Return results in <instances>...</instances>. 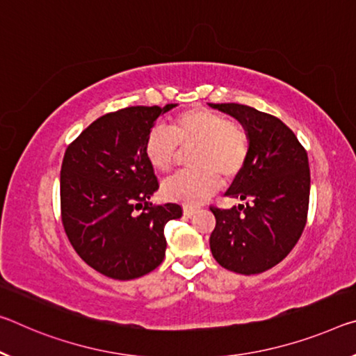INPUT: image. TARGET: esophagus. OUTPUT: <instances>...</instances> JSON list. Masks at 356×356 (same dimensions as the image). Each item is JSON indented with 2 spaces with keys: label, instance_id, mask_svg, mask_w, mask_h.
<instances>
[{
  "label": "esophagus",
  "instance_id": "obj_1",
  "mask_svg": "<svg viewBox=\"0 0 356 356\" xmlns=\"http://www.w3.org/2000/svg\"><path fill=\"white\" fill-rule=\"evenodd\" d=\"M195 213H196L195 207H188V206L184 207V216L185 217H191V216H195Z\"/></svg>",
  "mask_w": 356,
  "mask_h": 356
}]
</instances>
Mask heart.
<instances>
[{
  "label": "heart",
  "mask_w": 356,
  "mask_h": 356,
  "mask_svg": "<svg viewBox=\"0 0 356 356\" xmlns=\"http://www.w3.org/2000/svg\"><path fill=\"white\" fill-rule=\"evenodd\" d=\"M190 165L195 169L177 172L163 184L166 198L196 206L216 193L223 180L234 179L249 156L245 129L207 107H191L168 123L155 125L145 138L144 154L150 166L160 172L172 168L179 149L193 147Z\"/></svg>",
  "instance_id": "b5f03b06"
}]
</instances>
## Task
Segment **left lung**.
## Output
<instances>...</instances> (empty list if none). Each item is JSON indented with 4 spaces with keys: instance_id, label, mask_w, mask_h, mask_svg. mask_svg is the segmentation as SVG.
Masks as SVG:
<instances>
[{
    "instance_id": "obj_1",
    "label": "left lung",
    "mask_w": 356,
    "mask_h": 356,
    "mask_svg": "<svg viewBox=\"0 0 356 356\" xmlns=\"http://www.w3.org/2000/svg\"><path fill=\"white\" fill-rule=\"evenodd\" d=\"M209 106L234 117L249 136L245 166L225 193L244 204L211 207L216 216L211 252L233 273H264L289 255L306 227L307 152L277 117L236 103Z\"/></svg>"
}]
</instances>
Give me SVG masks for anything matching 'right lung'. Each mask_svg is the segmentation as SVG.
<instances>
[{"instance_id": "1", "label": "right lung", "mask_w": 356, "mask_h": 356, "mask_svg": "<svg viewBox=\"0 0 356 356\" xmlns=\"http://www.w3.org/2000/svg\"><path fill=\"white\" fill-rule=\"evenodd\" d=\"M177 104L131 106L99 117L67 145L60 172L61 222L77 255L106 277L131 280L165 258L174 202L154 206L158 180L144 154L156 118Z\"/></svg>"}]
</instances>
